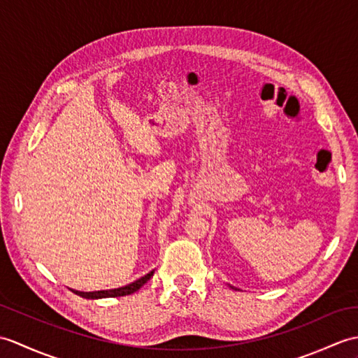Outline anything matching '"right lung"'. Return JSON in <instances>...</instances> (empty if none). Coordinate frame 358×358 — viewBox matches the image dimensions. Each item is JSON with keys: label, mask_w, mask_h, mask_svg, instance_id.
Returning a JSON list of instances; mask_svg holds the SVG:
<instances>
[{"label": "right lung", "mask_w": 358, "mask_h": 358, "mask_svg": "<svg viewBox=\"0 0 358 358\" xmlns=\"http://www.w3.org/2000/svg\"><path fill=\"white\" fill-rule=\"evenodd\" d=\"M154 274V271L148 273L146 276L140 278L138 280L132 282V284L127 285V287H122V288H114V289H103V292H90V293H84V292H76V289H73L74 294H78L80 297H85V299H103V297H119V296H128L136 293L137 289H140L143 287L146 282L151 279V276Z\"/></svg>", "instance_id": "1"}]
</instances>
